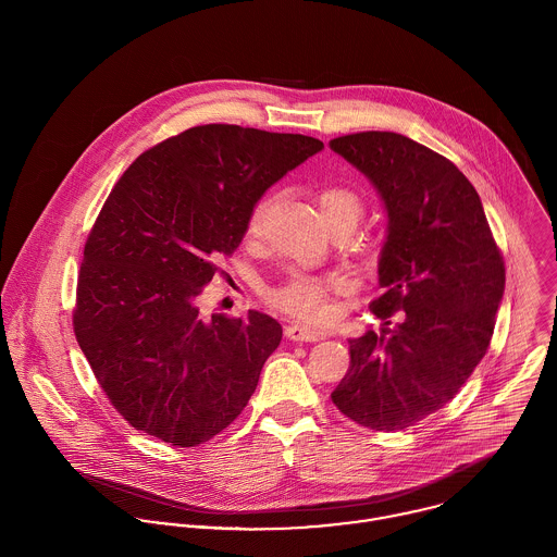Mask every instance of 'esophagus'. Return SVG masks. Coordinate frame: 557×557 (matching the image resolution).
<instances>
[{"instance_id": "obj_1", "label": "esophagus", "mask_w": 557, "mask_h": 557, "mask_svg": "<svg viewBox=\"0 0 557 557\" xmlns=\"http://www.w3.org/2000/svg\"><path fill=\"white\" fill-rule=\"evenodd\" d=\"M285 336L289 341H298V343H315V341L323 338V334H319L318 330H311L302 323H289L285 327Z\"/></svg>"}]
</instances>
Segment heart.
I'll list each match as a JSON object with an SVG mask.
<instances>
[{
  "mask_svg": "<svg viewBox=\"0 0 557 557\" xmlns=\"http://www.w3.org/2000/svg\"><path fill=\"white\" fill-rule=\"evenodd\" d=\"M265 208H268V199H261L250 210L248 225H246L250 236L259 234ZM318 208L325 227L347 225L349 230H354L362 216V199L351 188H345V186H325L323 190H319ZM347 285H349L347 278L338 274L319 276V274H307V272H294L283 283H278L268 292V300L276 309L289 315L319 321L332 313L330 294L347 289Z\"/></svg>",
  "mask_w": 557,
  "mask_h": 557,
  "instance_id": "heart-1",
  "label": "heart"
}]
</instances>
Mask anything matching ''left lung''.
<instances>
[{
  "label": "left lung",
  "instance_id": "left-lung-1",
  "mask_svg": "<svg viewBox=\"0 0 557 557\" xmlns=\"http://www.w3.org/2000/svg\"><path fill=\"white\" fill-rule=\"evenodd\" d=\"M330 150L364 173L388 219L384 292L369 307L384 327L349 338L351 367L332 400L362 426L400 431L455 398L486 354L504 259L476 188L450 160L382 131L332 139Z\"/></svg>",
  "mask_w": 557,
  "mask_h": 557
}]
</instances>
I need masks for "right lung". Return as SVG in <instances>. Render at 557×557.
<instances>
[{
	"label": "right lung",
	"instance_id": "add662e5",
	"mask_svg": "<svg viewBox=\"0 0 557 557\" xmlns=\"http://www.w3.org/2000/svg\"><path fill=\"white\" fill-rule=\"evenodd\" d=\"M321 150L307 135L206 124L144 152L111 190L85 242L75 334L137 431L197 446L252 397L281 323L259 311L203 319L199 296L263 193Z\"/></svg>",
	"mask_w": 557,
	"mask_h": 557
}]
</instances>
